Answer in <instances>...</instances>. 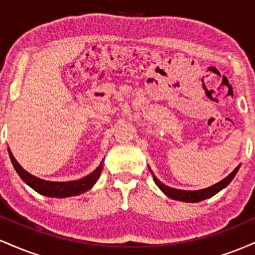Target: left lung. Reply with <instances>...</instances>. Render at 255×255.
<instances>
[{
    "label": "left lung",
    "instance_id": "obj_1",
    "mask_svg": "<svg viewBox=\"0 0 255 255\" xmlns=\"http://www.w3.org/2000/svg\"><path fill=\"white\" fill-rule=\"evenodd\" d=\"M239 166H236L235 170H234L231 174L228 175L227 177L223 178L222 181H219L218 183L213 184V186L209 187V188H205V189H199V191H181V189H175L171 188V187L165 186L160 182L159 180L156 176H153L154 182L158 187L160 188V191L164 193L165 195H168L169 198L174 199V200H180V201H186V203H198V201L205 200V199H209L213 197L215 194H217L218 192H221L222 189L225 188V187L229 184L233 178L235 177V175L238 174L239 171ZM151 171V170H150Z\"/></svg>",
    "mask_w": 255,
    "mask_h": 255
}]
</instances>
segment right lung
Returning <instances> with one entry per match:
<instances>
[{"label": "right lung", "mask_w": 255, "mask_h": 255, "mask_svg": "<svg viewBox=\"0 0 255 255\" xmlns=\"http://www.w3.org/2000/svg\"><path fill=\"white\" fill-rule=\"evenodd\" d=\"M9 151V157L11 163H13L14 169H15L17 175L21 177V180L25 183H27L32 189L40 193V194L46 195V197H52V198H67V197H73V195H79L81 193L89 191L90 188H92V186L97 182L98 177L101 176V172L103 170V165L98 166L95 171L91 172L90 175L85 176L80 180L77 181H68V182H52V181H45L42 178H38L33 175L28 174L27 171L24 170L21 168V165L16 162L15 158L13 157L10 150Z\"/></svg>", "instance_id": "1"}]
</instances>
